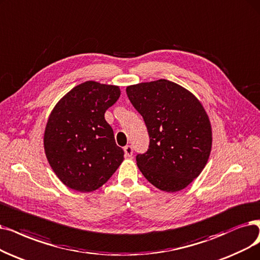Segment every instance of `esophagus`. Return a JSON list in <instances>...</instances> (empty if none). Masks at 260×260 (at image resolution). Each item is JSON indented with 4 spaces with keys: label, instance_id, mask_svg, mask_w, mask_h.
Here are the masks:
<instances>
[{
    "label": "esophagus",
    "instance_id": "34e87169",
    "mask_svg": "<svg viewBox=\"0 0 260 260\" xmlns=\"http://www.w3.org/2000/svg\"><path fill=\"white\" fill-rule=\"evenodd\" d=\"M123 151H124V154H126V157H131L132 153H133V149H132V147L130 146V145H127V146H124Z\"/></svg>",
    "mask_w": 260,
    "mask_h": 260
}]
</instances>
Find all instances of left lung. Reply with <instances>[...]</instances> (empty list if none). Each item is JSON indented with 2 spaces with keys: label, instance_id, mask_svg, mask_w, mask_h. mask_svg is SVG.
Here are the masks:
<instances>
[{
  "label": "left lung",
  "instance_id": "1",
  "mask_svg": "<svg viewBox=\"0 0 260 260\" xmlns=\"http://www.w3.org/2000/svg\"><path fill=\"white\" fill-rule=\"evenodd\" d=\"M126 91L150 139L148 150L137 155L144 177L164 192L186 188L204 170L212 147L211 123L202 102L165 79L129 85Z\"/></svg>",
  "mask_w": 260,
  "mask_h": 260
}]
</instances>
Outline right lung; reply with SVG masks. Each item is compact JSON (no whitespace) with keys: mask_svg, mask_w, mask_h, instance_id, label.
I'll list each match as a JSON object with an SVG mask.
<instances>
[{"mask_svg":"<svg viewBox=\"0 0 260 260\" xmlns=\"http://www.w3.org/2000/svg\"><path fill=\"white\" fill-rule=\"evenodd\" d=\"M120 96L119 86L86 81L60 98L49 115L44 148L50 166L68 188L92 192L123 161V150L105 119Z\"/></svg>","mask_w":260,"mask_h":260,"instance_id":"obj_1","label":"right lung"}]
</instances>
